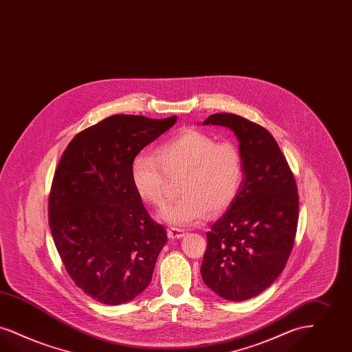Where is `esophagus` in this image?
I'll return each mask as SVG.
<instances>
[{
  "instance_id": "esophagus-1",
  "label": "esophagus",
  "mask_w": 352,
  "mask_h": 352,
  "mask_svg": "<svg viewBox=\"0 0 352 352\" xmlns=\"http://www.w3.org/2000/svg\"><path fill=\"white\" fill-rule=\"evenodd\" d=\"M184 230L182 229H178V228H169L168 229V236H169V239H179L184 237Z\"/></svg>"
}]
</instances>
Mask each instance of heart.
Wrapping results in <instances>:
<instances>
[{"label":"heart","mask_w":352,"mask_h":352,"mask_svg":"<svg viewBox=\"0 0 352 352\" xmlns=\"http://www.w3.org/2000/svg\"><path fill=\"white\" fill-rule=\"evenodd\" d=\"M179 175L182 197L164 207L158 216L171 226H194L208 212L219 214L230 207L243 177L242 158L230 142H216L197 129H183L160 144L155 157L141 152L132 160L135 190L157 207L169 199L168 177Z\"/></svg>","instance_id":"1"}]
</instances>
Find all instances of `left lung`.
Instances as JSON below:
<instances>
[{
  "instance_id": "8db88e82",
  "label": "left lung",
  "mask_w": 352,
  "mask_h": 352,
  "mask_svg": "<svg viewBox=\"0 0 352 352\" xmlns=\"http://www.w3.org/2000/svg\"><path fill=\"white\" fill-rule=\"evenodd\" d=\"M239 140L243 178L239 194L207 233L200 268L206 285L229 301L259 295L285 267L295 242L298 195L278 142L263 126L234 113H213Z\"/></svg>"
}]
</instances>
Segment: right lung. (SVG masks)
Segmentation results:
<instances>
[{
  "mask_svg": "<svg viewBox=\"0 0 352 352\" xmlns=\"http://www.w3.org/2000/svg\"><path fill=\"white\" fill-rule=\"evenodd\" d=\"M177 116L113 115L74 136L57 165L48 220L72 280L98 302L119 305L149 285L168 242L133 187L135 155Z\"/></svg>",
  "mask_w": 352,
  "mask_h": 352,
  "instance_id": "add662e5",
  "label": "right lung"
}]
</instances>
